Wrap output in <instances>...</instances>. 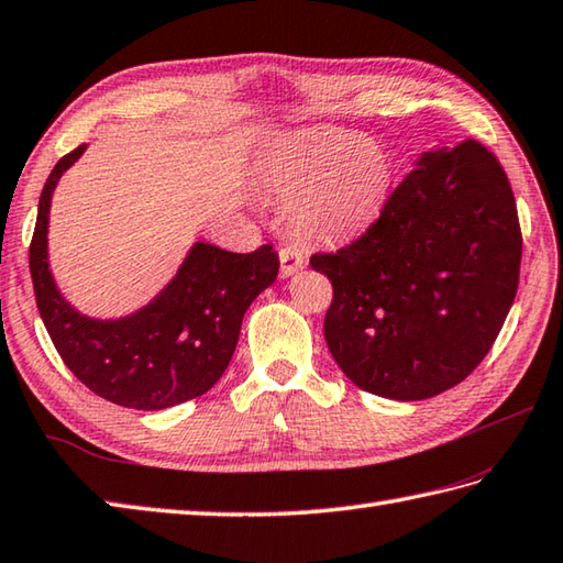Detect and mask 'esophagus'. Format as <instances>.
I'll list each match as a JSON object with an SVG mask.
<instances>
[{
	"label": "esophagus",
	"mask_w": 563,
	"mask_h": 563,
	"mask_svg": "<svg viewBox=\"0 0 563 563\" xmlns=\"http://www.w3.org/2000/svg\"><path fill=\"white\" fill-rule=\"evenodd\" d=\"M278 256H280V273H283V278H290V275H295L297 271H302L305 263H307L305 253H302L300 249H295V246H283V249L278 251Z\"/></svg>",
	"instance_id": "obj_1"
}]
</instances>
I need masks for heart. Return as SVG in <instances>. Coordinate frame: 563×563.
I'll use <instances>...</instances> for the list:
<instances>
[{"mask_svg": "<svg viewBox=\"0 0 563 563\" xmlns=\"http://www.w3.org/2000/svg\"><path fill=\"white\" fill-rule=\"evenodd\" d=\"M261 175L292 202V222L319 239L358 236L378 222L393 190L383 143L341 126H307L263 151Z\"/></svg>", "mask_w": 563, "mask_h": 563, "instance_id": "heart-1", "label": "heart"}]
</instances>
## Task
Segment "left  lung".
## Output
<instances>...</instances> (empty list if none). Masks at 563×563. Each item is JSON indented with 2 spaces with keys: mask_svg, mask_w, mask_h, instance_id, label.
Here are the masks:
<instances>
[{
  "mask_svg": "<svg viewBox=\"0 0 563 563\" xmlns=\"http://www.w3.org/2000/svg\"><path fill=\"white\" fill-rule=\"evenodd\" d=\"M366 234L312 268L334 285L324 339L344 376L412 402L454 388L486 358L520 280L508 175L478 141L417 156Z\"/></svg>",
  "mask_w": 563,
  "mask_h": 563,
  "instance_id": "8db88e82",
  "label": "left lung"
}]
</instances>
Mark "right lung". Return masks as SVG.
I'll return each instance as SVG.
<instances>
[{
  "label": "right lung",
  "mask_w": 563,
  "mask_h": 563,
  "mask_svg": "<svg viewBox=\"0 0 563 563\" xmlns=\"http://www.w3.org/2000/svg\"><path fill=\"white\" fill-rule=\"evenodd\" d=\"M85 151L87 143L55 163L38 200L29 268L43 324L65 366L99 398L146 412L200 398L224 376L251 302L278 278V253L271 244L234 253L195 241L173 278L139 310L80 312L53 278L48 224L55 187Z\"/></svg>",
  "instance_id": "1"
}]
</instances>
